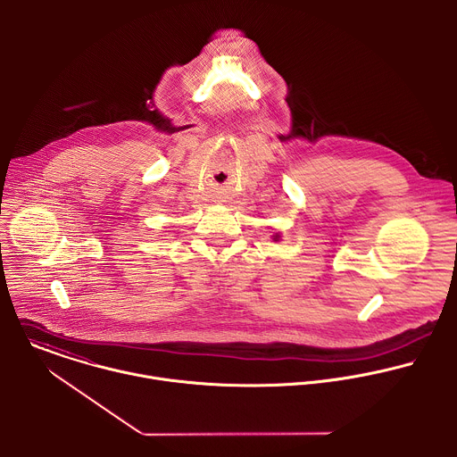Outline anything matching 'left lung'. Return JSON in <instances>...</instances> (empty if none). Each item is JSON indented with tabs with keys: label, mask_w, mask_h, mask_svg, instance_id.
I'll list each match as a JSON object with an SVG mask.
<instances>
[{
	"label": "left lung",
	"mask_w": 457,
	"mask_h": 457,
	"mask_svg": "<svg viewBox=\"0 0 457 457\" xmlns=\"http://www.w3.org/2000/svg\"><path fill=\"white\" fill-rule=\"evenodd\" d=\"M276 238H278V235H276Z\"/></svg>",
	"instance_id": "obj_1"
}]
</instances>
